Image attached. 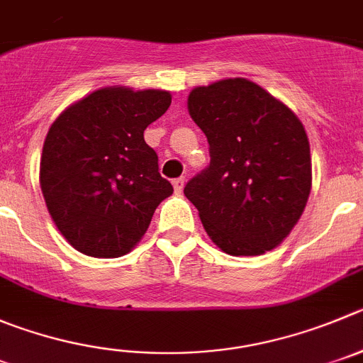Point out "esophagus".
<instances>
[{"mask_svg":"<svg viewBox=\"0 0 363 363\" xmlns=\"http://www.w3.org/2000/svg\"><path fill=\"white\" fill-rule=\"evenodd\" d=\"M174 189H175V193H181L182 191V188H184V182H186V177H177V179H174Z\"/></svg>","mask_w":363,"mask_h":363,"instance_id":"esophagus-1","label":"esophagus"}]
</instances>
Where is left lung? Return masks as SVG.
I'll return each instance as SVG.
<instances>
[{
	"label": "left lung",
	"instance_id": "obj_1",
	"mask_svg": "<svg viewBox=\"0 0 363 363\" xmlns=\"http://www.w3.org/2000/svg\"><path fill=\"white\" fill-rule=\"evenodd\" d=\"M188 111L209 143V164L184 186L209 238L231 256L279 245L311 189L308 135L299 118L245 79L189 93Z\"/></svg>",
	"mask_w": 363,
	"mask_h": 363
}]
</instances>
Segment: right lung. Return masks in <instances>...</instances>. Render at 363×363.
<instances>
[{"mask_svg": "<svg viewBox=\"0 0 363 363\" xmlns=\"http://www.w3.org/2000/svg\"><path fill=\"white\" fill-rule=\"evenodd\" d=\"M170 104L166 91L105 87L53 121L40 157V189L53 222L77 250L93 258L123 256L174 193L143 138Z\"/></svg>", "mask_w": 363, "mask_h": 363, "instance_id": "1", "label": "right lung"}]
</instances>
